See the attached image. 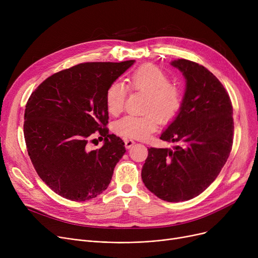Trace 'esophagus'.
Returning a JSON list of instances; mask_svg holds the SVG:
<instances>
[{
  "label": "esophagus",
  "mask_w": 258,
  "mask_h": 258,
  "mask_svg": "<svg viewBox=\"0 0 258 258\" xmlns=\"http://www.w3.org/2000/svg\"><path fill=\"white\" fill-rule=\"evenodd\" d=\"M124 144H125V147H126V148H131V147L135 144V141H134V140H131V139H125V140H124Z\"/></svg>",
  "instance_id": "34e87169"
}]
</instances>
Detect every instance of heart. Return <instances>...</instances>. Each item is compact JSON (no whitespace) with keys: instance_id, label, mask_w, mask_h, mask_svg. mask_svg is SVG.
I'll list each match as a JSON object with an SVG mask.
<instances>
[{"instance_id":"heart-1","label":"heart","mask_w":258,"mask_h":258,"mask_svg":"<svg viewBox=\"0 0 258 258\" xmlns=\"http://www.w3.org/2000/svg\"><path fill=\"white\" fill-rule=\"evenodd\" d=\"M128 88L146 94L142 116H125L114 124V132L124 138L146 139L156 132L158 122L167 124L181 111L183 96L178 86L170 83L166 72L155 64H143L135 70L127 79ZM127 88L115 81L107 88L105 104L107 112L119 115L124 108ZM159 120H158L157 119Z\"/></svg>"}]
</instances>
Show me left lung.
Wrapping results in <instances>:
<instances>
[{"instance_id":"obj_1","label":"left lung","mask_w":258,"mask_h":258,"mask_svg":"<svg viewBox=\"0 0 258 258\" xmlns=\"http://www.w3.org/2000/svg\"><path fill=\"white\" fill-rule=\"evenodd\" d=\"M186 79L181 111L160 139L170 148H148L144 185L159 199L183 202L198 197L216 179L233 143V108L221 81L205 67L172 60Z\"/></svg>"}]
</instances>
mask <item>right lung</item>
<instances>
[{
  "label": "right lung",
  "instance_id": "right-lung-1",
  "mask_svg": "<svg viewBox=\"0 0 258 258\" xmlns=\"http://www.w3.org/2000/svg\"><path fill=\"white\" fill-rule=\"evenodd\" d=\"M134 62L76 64L48 77L27 101V151L39 178L60 197L88 201L110 184L126 151L124 142L105 127V93ZM97 130L104 145L88 151L87 142Z\"/></svg>",
  "mask_w": 258,
  "mask_h": 258
}]
</instances>
